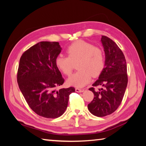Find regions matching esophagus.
Returning a JSON list of instances; mask_svg holds the SVG:
<instances>
[{"label": "esophagus", "instance_id": "34e87169", "mask_svg": "<svg viewBox=\"0 0 146 146\" xmlns=\"http://www.w3.org/2000/svg\"><path fill=\"white\" fill-rule=\"evenodd\" d=\"M75 91H76V92H78V93L83 92V91H84V90H82V89L78 88H75Z\"/></svg>", "mask_w": 146, "mask_h": 146}]
</instances>
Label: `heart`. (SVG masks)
Listing matches in <instances>:
<instances>
[{"instance_id": "1", "label": "heart", "mask_w": 146, "mask_h": 146, "mask_svg": "<svg viewBox=\"0 0 146 146\" xmlns=\"http://www.w3.org/2000/svg\"><path fill=\"white\" fill-rule=\"evenodd\" d=\"M67 56L59 55L55 60V65L64 75L70 76L73 64L76 63V72L68 79V84L75 87H83L90 82L91 76L97 77L105 66L102 49L93 46L88 42L77 40L71 44L66 49Z\"/></svg>"}]
</instances>
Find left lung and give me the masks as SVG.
<instances>
[{"instance_id": "obj_1", "label": "left lung", "mask_w": 146, "mask_h": 146, "mask_svg": "<svg viewBox=\"0 0 146 146\" xmlns=\"http://www.w3.org/2000/svg\"><path fill=\"white\" fill-rule=\"evenodd\" d=\"M104 49L105 67L98 80L89 90L94 94L93 100L88 105L91 113L102 117L111 114L122 102L127 85V64L125 56L114 41L106 36L101 38ZM103 86L97 90L94 88Z\"/></svg>"}]
</instances>
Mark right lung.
Segmentation results:
<instances>
[{"label":"right lung","instance_id":"right-lung-1","mask_svg":"<svg viewBox=\"0 0 146 146\" xmlns=\"http://www.w3.org/2000/svg\"><path fill=\"white\" fill-rule=\"evenodd\" d=\"M61 48L57 42H40L22 55L17 82L33 111L48 118H58L65 112L70 95L75 88H60L64 79L55 65Z\"/></svg>","mask_w":146,"mask_h":146}]
</instances>
